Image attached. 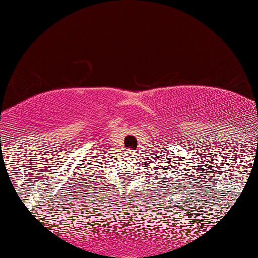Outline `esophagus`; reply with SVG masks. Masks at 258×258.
<instances>
[{
  "mask_svg": "<svg viewBox=\"0 0 258 258\" xmlns=\"http://www.w3.org/2000/svg\"><path fill=\"white\" fill-rule=\"evenodd\" d=\"M130 154H131V155L133 156V155H135V153H133V152H131V153H130Z\"/></svg>",
  "mask_w": 258,
  "mask_h": 258,
  "instance_id": "obj_1",
  "label": "esophagus"
}]
</instances>
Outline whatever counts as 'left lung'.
Returning <instances> with one entry per match:
<instances>
[{
  "instance_id": "left-lung-1",
  "label": "left lung",
  "mask_w": 258,
  "mask_h": 258,
  "mask_svg": "<svg viewBox=\"0 0 258 258\" xmlns=\"http://www.w3.org/2000/svg\"><path fill=\"white\" fill-rule=\"evenodd\" d=\"M164 178H165V177H164ZM170 178H171V177H170ZM173 182H176V179H174ZM168 188H172V189H176V190H178V188H176V185H173V183H171V184H170V186H168Z\"/></svg>"
}]
</instances>
